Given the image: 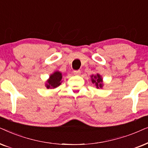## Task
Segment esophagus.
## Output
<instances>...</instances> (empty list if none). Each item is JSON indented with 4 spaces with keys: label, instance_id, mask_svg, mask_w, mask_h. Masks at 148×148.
I'll use <instances>...</instances> for the list:
<instances>
[{
    "label": "esophagus",
    "instance_id": "obj_1",
    "mask_svg": "<svg viewBox=\"0 0 148 148\" xmlns=\"http://www.w3.org/2000/svg\"><path fill=\"white\" fill-rule=\"evenodd\" d=\"M74 75H80V70H74Z\"/></svg>",
    "mask_w": 148,
    "mask_h": 148
}]
</instances>
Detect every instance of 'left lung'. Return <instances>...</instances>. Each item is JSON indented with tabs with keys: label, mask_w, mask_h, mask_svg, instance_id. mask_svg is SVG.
I'll return each instance as SVG.
<instances>
[{
	"label": "left lung",
	"mask_w": 148,
	"mask_h": 148,
	"mask_svg": "<svg viewBox=\"0 0 148 148\" xmlns=\"http://www.w3.org/2000/svg\"><path fill=\"white\" fill-rule=\"evenodd\" d=\"M91 78V81L93 84H95L96 87L97 88L103 87V80H102L101 76L99 74H97L96 75H92L90 76Z\"/></svg>",
	"instance_id": "1"
}]
</instances>
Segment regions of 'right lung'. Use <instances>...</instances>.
<instances>
[{
  "label": "right lung",
  "mask_w": 148,
  "mask_h": 148,
  "mask_svg": "<svg viewBox=\"0 0 148 148\" xmlns=\"http://www.w3.org/2000/svg\"><path fill=\"white\" fill-rule=\"evenodd\" d=\"M62 74L60 72H55L50 76V77L47 80L46 87L47 88H55L60 86L62 82Z\"/></svg>",
  "instance_id": "right-lung-1"
}]
</instances>
